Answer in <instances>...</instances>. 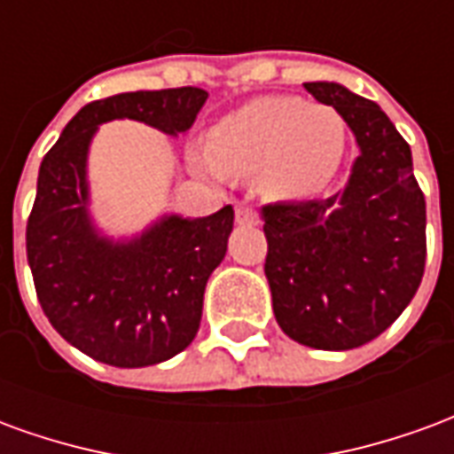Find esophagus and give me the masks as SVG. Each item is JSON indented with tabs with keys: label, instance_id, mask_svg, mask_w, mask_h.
<instances>
[{
	"label": "esophagus",
	"instance_id": "obj_1",
	"mask_svg": "<svg viewBox=\"0 0 454 454\" xmlns=\"http://www.w3.org/2000/svg\"><path fill=\"white\" fill-rule=\"evenodd\" d=\"M236 223L238 226H255V223H260V216H257L255 208L238 207L236 208Z\"/></svg>",
	"mask_w": 454,
	"mask_h": 454
}]
</instances>
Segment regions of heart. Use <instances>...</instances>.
I'll use <instances>...</instances> for the list:
<instances>
[{"label":"heart","instance_id":"obj_1","mask_svg":"<svg viewBox=\"0 0 454 454\" xmlns=\"http://www.w3.org/2000/svg\"><path fill=\"white\" fill-rule=\"evenodd\" d=\"M345 121L333 106L299 97H255L223 114L207 143L189 150L199 175L228 184L257 175L270 197L309 199L333 179L345 155Z\"/></svg>","mask_w":454,"mask_h":454}]
</instances>
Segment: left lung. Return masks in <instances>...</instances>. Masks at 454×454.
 Returning <instances> with one entry per match:
<instances>
[{
  "label": "left lung",
  "mask_w": 454,
  "mask_h": 454,
  "mask_svg": "<svg viewBox=\"0 0 454 454\" xmlns=\"http://www.w3.org/2000/svg\"><path fill=\"white\" fill-rule=\"evenodd\" d=\"M350 126L360 155L342 192L262 207L265 275L279 328L316 350H352L384 333L419 292L426 199L411 148L380 104L338 82H306Z\"/></svg>",
  "instance_id": "8db88e82"
}]
</instances>
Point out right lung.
Here are the masks:
<instances>
[{
    "label": "right lung",
    "instance_id": "right-lung-1",
    "mask_svg": "<svg viewBox=\"0 0 454 454\" xmlns=\"http://www.w3.org/2000/svg\"><path fill=\"white\" fill-rule=\"evenodd\" d=\"M207 97L199 87H177L87 104L41 162L26 223L35 294L55 331L97 362L148 367L194 340L208 277L226 257L233 207L204 218L162 216L140 236L112 240L90 216V143L99 123L114 119L184 133Z\"/></svg>",
    "mask_w": 454,
    "mask_h": 454
}]
</instances>
